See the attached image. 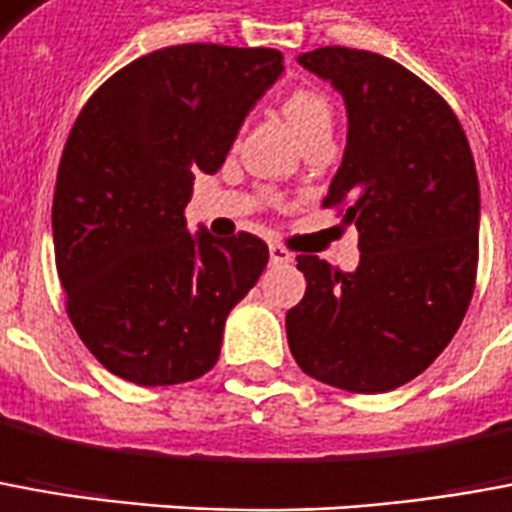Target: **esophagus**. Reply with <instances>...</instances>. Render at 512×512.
<instances>
[{"label": "esophagus", "mask_w": 512, "mask_h": 512, "mask_svg": "<svg viewBox=\"0 0 512 512\" xmlns=\"http://www.w3.org/2000/svg\"><path fill=\"white\" fill-rule=\"evenodd\" d=\"M268 257H271V266H288L293 263V255L288 249H282V246L271 244L268 246Z\"/></svg>", "instance_id": "esophagus-1"}]
</instances>
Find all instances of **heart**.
Masks as SVG:
<instances>
[{
  "label": "heart",
  "instance_id": "b5f03b06",
  "mask_svg": "<svg viewBox=\"0 0 512 512\" xmlns=\"http://www.w3.org/2000/svg\"><path fill=\"white\" fill-rule=\"evenodd\" d=\"M282 116L288 119L291 130L305 144L307 138L332 130V107L324 96L313 88H293L291 94L282 99Z\"/></svg>",
  "mask_w": 512,
  "mask_h": 512
}]
</instances>
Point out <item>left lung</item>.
<instances>
[{
	"mask_svg": "<svg viewBox=\"0 0 512 512\" xmlns=\"http://www.w3.org/2000/svg\"><path fill=\"white\" fill-rule=\"evenodd\" d=\"M346 105V149L324 207L346 205L360 263L299 255L285 332L307 377L352 393L405 385L446 349L477 280L480 182L452 107L391 57L324 46L296 57Z\"/></svg>",
	"mask_w": 512,
	"mask_h": 512,
	"instance_id": "8db88e82",
	"label": "left lung"
}]
</instances>
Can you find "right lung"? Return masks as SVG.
<instances>
[{
  "instance_id": "right-lung-1",
  "label": "right lung",
  "mask_w": 512,
  "mask_h": 512,
  "mask_svg": "<svg viewBox=\"0 0 512 512\" xmlns=\"http://www.w3.org/2000/svg\"><path fill=\"white\" fill-rule=\"evenodd\" d=\"M282 71L277 49L166 46L116 71L74 121L52 202L57 277L77 335L121 380L177 385L216 366L268 246L191 235L185 205Z\"/></svg>"
}]
</instances>
